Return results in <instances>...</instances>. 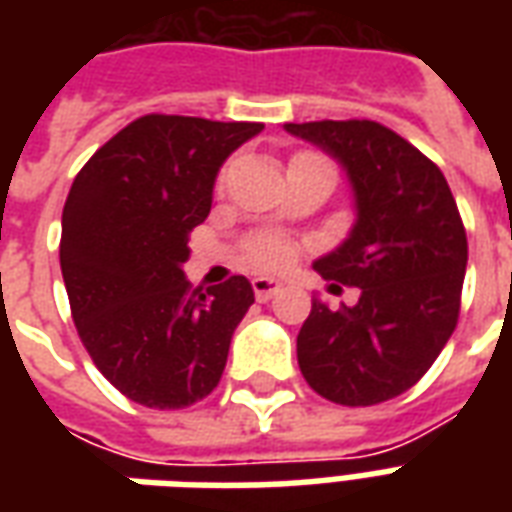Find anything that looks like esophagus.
<instances>
[{"label": "esophagus", "mask_w": 512, "mask_h": 512, "mask_svg": "<svg viewBox=\"0 0 512 512\" xmlns=\"http://www.w3.org/2000/svg\"><path fill=\"white\" fill-rule=\"evenodd\" d=\"M279 285L277 279H268V277H255L252 279V290H255V299L257 301H268L274 293H279Z\"/></svg>", "instance_id": "esophagus-1"}]
</instances>
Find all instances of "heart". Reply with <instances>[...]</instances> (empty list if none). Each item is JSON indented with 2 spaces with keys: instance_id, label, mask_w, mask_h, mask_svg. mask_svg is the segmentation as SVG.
Instances as JSON below:
<instances>
[{
  "instance_id": "obj_1",
  "label": "heart",
  "mask_w": 512,
  "mask_h": 512,
  "mask_svg": "<svg viewBox=\"0 0 512 512\" xmlns=\"http://www.w3.org/2000/svg\"><path fill=\"white\" fill-rule=\"evenodd\" d=\"M293 161H323V158L315 156V153H296V156L290 158V164ZM224 178H227V172L219 175V189H222ZM293 255H296V246L290 244L288 238H282V235H260V238L249 241V246H246V263L252 268H263V271L288 266Z\"/></svg>"
}]
</instances>
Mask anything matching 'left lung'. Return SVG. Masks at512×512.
I'll return each instance as SVG.
<instances>
[{"mask_svg":"<svg viewBox=\"0 0 512 512\" xmlns=\"http://www.w3.org/2000/svg\"><path fill=\"white\" fill-rule=\"evenodd\" d=\"M285 131L348 172L354 230L315 271L362 290L340 310L312 299L296 337L301 376L332 403L376 406L417 384L455 332L469 257L461 213L441 169L392 128L318 120Z\"/></svg>","mask_w":512,"mask_h":512,"instance_id":"8db88e82","label":"left lung"}]
</instances>
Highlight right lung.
<instances>
[{
	"label": "right lung",
	"instance_id": "1",
	"mask_svg": "<svg viewBox=\"0 0 512 512\" xmlns=\"http://www.w3.org/2000/svg\"><path fill=\"white\" fill-rule=\"evenodd\" d=\"M263 123L145 115L82 167L62 208L60 266L87 354L147 408L208 397L235 326L255 304L246 277L208 290L183 274L189 235L211 213L227 156Z\"/></svg>",
	"mask_w": 512,
	"mask_h": 512
}]
</instances>
